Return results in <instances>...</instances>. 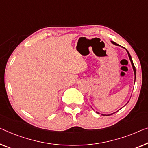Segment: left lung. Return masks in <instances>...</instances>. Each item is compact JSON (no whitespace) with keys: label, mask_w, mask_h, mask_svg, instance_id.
Wrapping results in <instances>:
<instances>
[{"label":"left lung","mask_w":148,"mask_h":148,"mask_svg":"<svg viewBox=\"0 0 148 148\" xmlns=\"http://www.w3.org/2000/svg\"><path fill=\"white\" fill-rule=\"evenodd\" d=\"M111 42H112V44H113V45H116V46H120V45H118V44H116V42H113V41H111ZM125 50H126V49H125ZM126 51H127V54H128V56H129V58H130V60L131 64H132V68H133L134 72V76H135V81H136V70L135 66H134V63H133V61H132V57H131V55L130 54L129 52L127 51V50H126ZM134 83H135V82H134ZM127 103H128V102H127ZM97 113L99 114L98 112H97ZM114 113H116V112H114V113H112V114H108V115H106V114H101V115H102V116H110V115H112V114H114Z\"/></svg>","instance_id":"1"}]
</instances>
